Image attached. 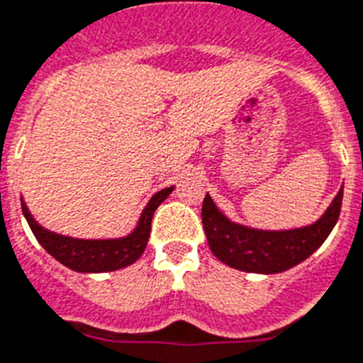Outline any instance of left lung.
Returning <instances> with one entry per match:
<instances>
[{"instance_id":"obj_1","label":"left lung","mask_w":363,"mask_h":363,"mask_svg":"<svg viewBox=\"0 0 363 363\" xmlns=\"http://www.w3.org/2000/svg\"><path fill=\"white\" fill-rule=\"evenodd\" d=\"M342 197L343 188L313 225L276 232L232 223L206 194L203 201V228L213 256L232 269L256 274L285 272L321 247L338 220Z\"/></svg>"}]
</instances>
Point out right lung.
<instances>
[{"instance_id":"add662e5","label":"right lung","mask_w":363,"mask_h":363,"mask_svg":"<svg viewBox=\"0 0 363 363\" xmlns=\"http://www.w3.org/2000/svg\"><path fill=\"white\" fill-rule=\"evenodd\" d=\"M172 191L173 186L157 191L140 213V219H138L133 232L118 239H74L55 234V232L38 225L23 201H21V210H23L25 219L29 223L33 234L36 235L38 242L56 261L65 264L67 269L86 274L113 272V270L133 264L138 257L143 256V252L146 250L147 239H150L153 213Z\"/></svg>"}]
</instances>
